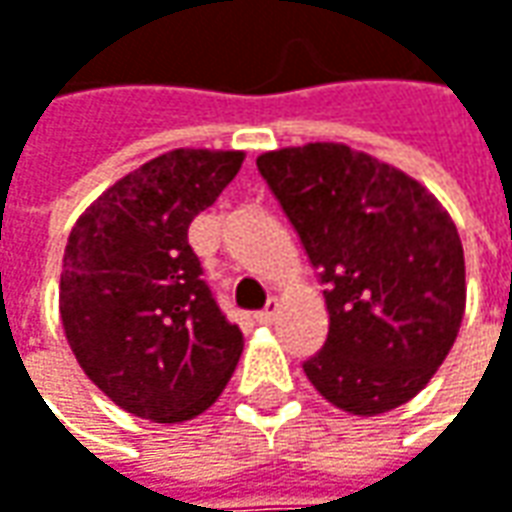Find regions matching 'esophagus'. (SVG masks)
<instances>
[{
	"label": "esophagus",
	"mask_w": 512,
	"mask_h": 512,
	"mask_svg": "<svg viewBox=\"0 0 512 512\" xmlns=\"http://www.w3.org/2000/svg\"><path fill=\"white\" fill-rule=\"evenodd\" d=\"M276 316H279V302L276 299H267V305L256 313V322L270 325V322H276Z\"/></svg>",
	"instance_id": "1"
}]
</instances>
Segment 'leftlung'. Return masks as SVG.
<instances>
[{"mask_svg":"<svg viewBox=\"0 0 512 512\" xmlns=\"http://www.w3.org/2000/svg\"><path fill=\"white\" fill-rule=\"evenodd\" d=\"M325 285L330 330L305 367L327 402L379 416L433 379L464 316V250L436 196L336 142L256 159Z\"/></svg>","mask_w":512,"mask_h":512,"instance_id":"1","label":"left lung"}]
</instances>
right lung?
I'll return each instance as SVG.
<instances>
[{
  "instance_id": "1",
  "label": "right lung",
  "mask_w": 512,
  "mask_h": 512,
  "mask_svg": "<svg viewBox=\"0 0 512 512\" xmlns=\"http://www.w3.org/2000/svg\"><path fill=\"white\" fill-rule=\"evenodd\" d=\"M242 150L179 148L108 187L70 230L59 313L70 350L110 402L150 422H187L225 390L242 356L190 222L219 199Z\"/></svg>"
}]
</instances>
